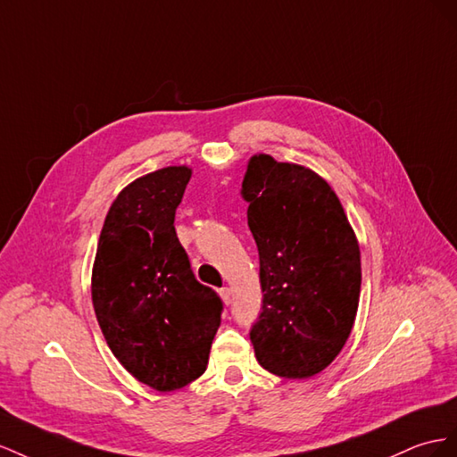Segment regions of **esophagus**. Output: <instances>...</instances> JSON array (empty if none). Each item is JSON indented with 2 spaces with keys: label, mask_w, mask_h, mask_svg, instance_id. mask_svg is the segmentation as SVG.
<instances>
[{
  "label": "esophagus",
  "mask_w": 457,
  "mask_h": 457,
  "mask_svg": "<svg viewBox=\"0 0 457 457\" xmlns=\"http://www.w3.org/2000/svg\"><path fill=\"white\" fill-rule=\"evenodd\" d=\"M218 293H220V296H221V301H224V304H229V303H231V289H229V287H221V289H220Z\"/></svg>",
  "instance_id": "obj_1"
}]
</instances>
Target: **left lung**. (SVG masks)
<instances>
[{
    "label": "left lung",
    "instance_id": "1",
    "mask_svg": "<svg viewBox=\"0 0 457 457\" xmlns=\"http://www.w3.org/2000/svg\"><path fill=\"white\" fill-rule=\"evenodd\" d=\"M241 195L264 293L251 329L256 360L278 377L308 379L338 356L356 320V233L331 186L306 166L258 153Z\"/></svg>",
    "mask_w": 457,
    "mask_h": 457
}]
</instances>
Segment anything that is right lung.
I'll return each mask as SVG.
<instances>
[{
  "label": "right lung",
  "mask_w": 457,
  "mask_h": 457,
  "mask_svg": "<svg viewBox=\"0 0 457 457\" xmlns=\"http://www.w3.org/2000/svg\"><path fill=\"white\" fill-rule=\"evenodd\" d=\"M189 166H166L128 184L109 208L91 301L124 370L159 393L201 377L220 328L221 301L195 279L174 216Z\"/></svg>",
  "instance_id": "right-lung-1"
}]
</instances>
